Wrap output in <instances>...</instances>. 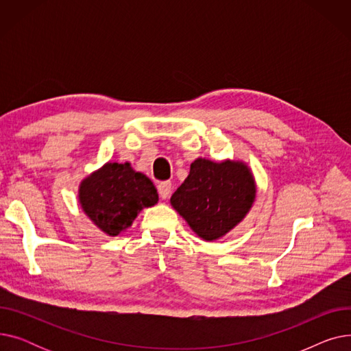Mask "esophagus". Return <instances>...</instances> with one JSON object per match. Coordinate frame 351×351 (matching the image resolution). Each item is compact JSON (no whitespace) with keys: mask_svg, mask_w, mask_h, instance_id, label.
Masks as SVG:
<instances>
[{"mask_svg":"<svg viewBox=\"0 0 351 351\" xmlns=\"http://www.w3.org/2000/svg\"><path fill=\"white\" fill-rule=\"evenodd\" d=\"M171 191H172V183H171L169 180L159 182L158 192H159V196H160L162 199H168L169 195H171Z\"/></svg>","mask_w":351,"mask_h":351,"instance_id":"obj_1","label":"esophagus"}]
</instances>
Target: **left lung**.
<instances>
[{
    "instance_id": "left-lung-1",
    "label": "left lung",
    "mask_w": 351,
    "mask_h": 351,
    "mask_svg": "<svg viewBox=\"0 0 351 351\" xmlns=\"http://www.w3.org/2000/svg\"><path fill=\"white\" fill-rule=\"evenodd\" d=\"M256 191L253 173L245 162L197 158L172 195L171 205L200 239L213 242L246 217Z\"/></svg>"
}]
</instances>
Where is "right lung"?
Listing matches in <instances>:
<instances>
[{
	"label": "right lung",
	"mask_w": 351,
	"mask_h": 351,
	"mask_svg": "<svg viewBox=\"0 0 351 351\" xmlns=\"http://www.w3.org/2000/svg\"><path fill=\"white\" fill-rule=\"evenodd\" d=\"M78 200L84 213L108 236L132 226L143 208L158 204L152 180L132 169L129 162H108L80 185Z\"/></svg>",
	"instance_id": "right-lung-1"
}]
</instances>
